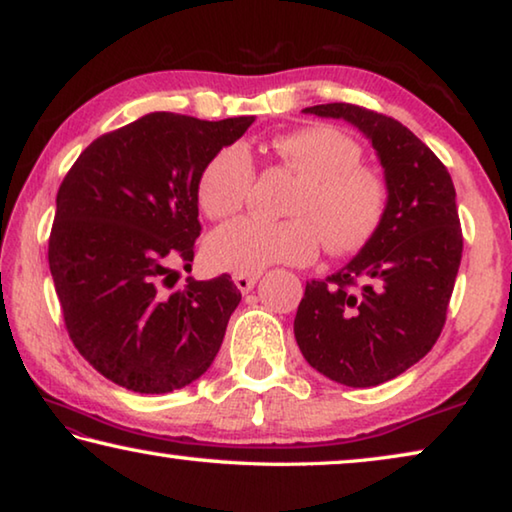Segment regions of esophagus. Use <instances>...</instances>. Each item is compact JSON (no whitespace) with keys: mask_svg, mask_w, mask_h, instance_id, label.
I'll return each mask as SVG.
<instances>
[{"mask_svg":"<svg viewBox=\"0 0 512 512\" xmlns=\"http://www.w3.org/2000/svg\"><path fill=\"white\" fill-rule=\"evenodd\" d=\"M232 280H235L237 289L241 293H248V291H253L255 282H257V275H235V277H232Z\"/></svg>","mask_w":512,"mask_h":512,"instance_id":"34e87169","label":"esophagus"}]
</instances>
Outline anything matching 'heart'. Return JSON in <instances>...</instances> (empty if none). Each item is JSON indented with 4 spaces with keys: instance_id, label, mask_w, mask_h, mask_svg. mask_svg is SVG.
Listing matches in <instances>:
<instances>
[{
    "instance_id": "obj_1",
    "label": "heart",
    "mask_w": 512,
    "mask_h": 512,
    "mask_svg": "<svg viewBox=\"0 0 512 512\" xmlns=\"http://www.w3.org/2000/svg\"><path fill=\"white\" fill-rule=\"evenodd\" d=\"M271 153L302 183L289 203L287 221L255 216L214 230L205 257L216 271L257 275L271 264L314 262L320 244L329 253H357L377 235L391 201L388 180L361 162L363 149L341 128L316 124L271 140ZM255 162L241 144L223 146L198 178V203L212 219L239 212L253 194Z\"/></svg>"
}]
</instances>
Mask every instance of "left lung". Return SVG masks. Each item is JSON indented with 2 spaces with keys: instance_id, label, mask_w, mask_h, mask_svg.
Returning <instances> with one entry per match:
<instances>
[{
  "instance_id": "1",
  "label": "left lung",
  "mask_w": 512,
  "mask_h": 512,
  "mask_svg": "<svg viewBox=\"0 0 512 512\" xmlns=\"http://www.w3.org/2000/svg\"><path fill=\"white\" fill-rule=\"evenodd\" d=\"M305 112L370 137L391 201L348 266L307 282L293 332L311 368L352 388L377 386L418 363L443 332L463 255L456 189L438 155L397 119L354 103Z\"/></svg>"
}]
</instances>
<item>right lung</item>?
Listing matches in <instances>:
<instances>
[{"label":"right lung","instance_id":"add662e5","mask_svg":"<svg viewBox=\"0 0 512 512\" xmlns=\"http://www.w3.org/2000/svg\"><path fill=\"white\" fill-rule=\"evenodd\" d=\"M255 117L151 112L94 140L56 196L49 271L69 339L103 377L171 393L210 368L241 293L228 273L173 289L192 271L198 178Z\"/></svg>","mask_w":512,"mask_h":512}]
</instances>
